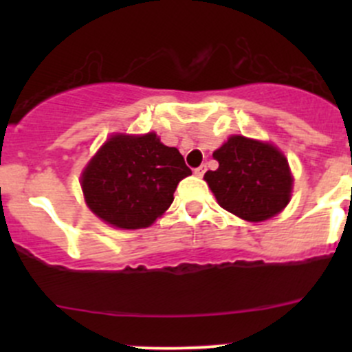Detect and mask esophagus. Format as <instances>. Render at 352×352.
<instances>
[{"label":"esophagus","instance_id":"1","mask_svg":"<svg viewBox=\"0 0 352 352\" xmlns=\"http://www.w3.org/2000/svg\"><path fill=\"white\" fill-rule=\"evenodd\" d=\"M204 172H206V165H201V166H199V168L194 170L196 177H202V175H204Z\"/></svg>","mask_w":352,"mask_h":352}]
</instances>
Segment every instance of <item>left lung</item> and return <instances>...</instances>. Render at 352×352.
<instances>
[{
	"label": "left lung",
	"instance_id": "left-lung-1",
	"mask_svg": "<svg viewBox=\"0 0 352 352\" xmlns=\"http://www.w3.org/2000/svg\"><path fill=\"white\" fill-rule=\"evenodd\" d=\"M212 156L219 166L208 170L204 180L223 209L258 223L286 208L293 177L286 156L274 144L230 136Z\"/></svg>",
	"mask_w": 352,
	"mask_h": 352
}]
</instances>
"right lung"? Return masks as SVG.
<instances>
[{
	"instance_id": "add662e5",
	"label": "right lung",
	"mask_w": 352,
	"mask_h": 352,
	"mask_svg": "<svg viewBox=\"0 0 352 352\" xmlns=\"http://www.w3.org/2000/svg\"><path fill=\"white\" fill-rule=\"evenodd\" d=\"M190 168L177 148L155 133L110 136L81 173L85 202L107 225L122 230L151 226L173 202Z\"/></svg>"
}]
</instances>
